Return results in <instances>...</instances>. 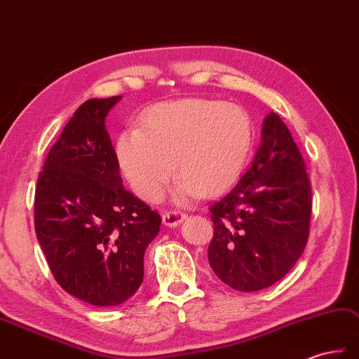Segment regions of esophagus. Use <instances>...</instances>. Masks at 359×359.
Listing matches in <instances>:
<instances>
[{
    "instance_id": "obj_1",
    "label": "esophagus",
    "mask_w": 359,
    "mask_h": 359,
    "mask_svg": "<svg viewBox=\"0 0 359 359\" xmlns=\"http://www.w3.org/2000/svg\"><path fill=\"white\" fill-rule=\"evenodd\" d=\"M184 219H186V213H181V212H177V210L165 212L163 215V224L167 226V227H177Z\"/></svg>"
}]
</instances>
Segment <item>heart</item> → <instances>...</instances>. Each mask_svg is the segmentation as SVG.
Wrapping results in <instances>:
<instances>
[{
  "label": "heart",
  "mask_w": 359,
  "mask_h": 359,
  "mask_svg": "<svg viewBox=\"0 0 359 359\" xmlns=\"http://www.w3.org/2000/svg\"><path fill=\"white\" fill-rule=\"evenodd\" d=\"M253 126L236 104L187 98L158 102L118 135L115 154L133 192L144 201L161 200L175 169L180 178L173 201L186 204L201 194L224 192L249 158Z\"/></svg>",
  "instance_id": "heart-1"
}]
</instances>
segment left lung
I'll return each mask as SVG.
<instances>
[{
    "mask_svg": "<svg viewBox=\"0 0 359 359\" xmlns=\"http://www.w3.org/2000/svg\"><path fill=\"white\" fill-rule=\"evenodd\" d=\"M210 213L209 264L229 287L262 290L297 264L309 238L312 189L287 126L275 112L264 118L250 167Z\"/></svg>",
    "mask_w": 359,
    "mask_h": 359,
    "instance_id": "obj_1",
    "label": "left lung"
}]
</instances>
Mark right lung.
<instances>
[{"instance_id": "add662e5", "label": "right lung", "mask_w": 359, "mask_h": 359, "mask_svg": "<svg viewBox=\"0 0 359 359\" xmlns=\"http://www.w3.org/2000/svg\"><path fill=\"white\" fill-rule=\"evenodd\" d=\"M121 97L87 100L46 158L35 190V232L55 280L93 306L140 289L144 252L161 217L127 192L106 116Z\"/></svg>"}]
</instances>
